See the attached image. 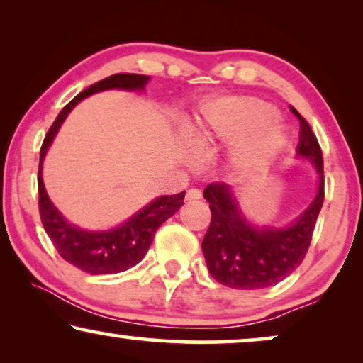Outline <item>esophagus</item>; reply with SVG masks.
Listing matches in <instances>:
<instances>
[{
	"mask_svg": "<svg viewBox=\"0 0 363 363\" xmlns=\"http://www.w3.org/2000/svg\"><path fill=\"white\" fill-rule=\"evenodd\" d=\"M201 198V191L198 190V188H190V190L186 191V201H195V200H200Z\"/></svg>",
	"mask_w": 363,
	"mask_h": 363,
	"instance_id": "obj_1",
	"label": "esophagus"
}]
</instances>
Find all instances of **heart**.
I'll return each instance as SVG.
<instances>
[{
    "mask_svg": "<svg viewBox=\"0 0 363 363\" xmlns=\"http://www.w3.org/2000/svg\"><path fill=\"white\" fill-rule=\"evenodd\" d=\"M274 108L252 97H225L208 102L190 132V145L206 155L220 145L235 143L233 167L251 172L267 165L284 143Z\"/></svg>",
    "mask_w": 363,
    "mask_h": 363,
    "instance_id": "b5f03b06",
    "label": "heart"
}]
</instances>
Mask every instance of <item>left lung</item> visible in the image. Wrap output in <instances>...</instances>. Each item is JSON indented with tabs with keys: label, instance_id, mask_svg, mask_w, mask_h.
Listing matches in <instances>:
<instances>
[{
	"label": "left lung",
	"instance_id": "1",
	"mask_svg": "<svg viewBox=\"0 0 363 363\" xmlns=\"http://www.w3.org/2000/svg\"><path fill=\"white\" fill-rule=\"evenodd\" d=\"M299 118L297 155L315 165L319 190L315 200L299 220L286 228L256 230L238 210L226 183H210L203 191L210 203L211 223L201 250L213 279L233 289H262L286 279L304 261L312 241L317 216L324 203V160L317 137L309 122L291 106Z\"/></svg>",
	"mask_w": 363,
	"mask_h": 363
}]
</instances>
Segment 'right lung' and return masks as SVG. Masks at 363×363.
Instances as JSON below:
<instances>
[{"instance_id":"add662e5","label":"right lung","mask_w":363,"mask_h":363,"mask_svg":"<svg viewBox=\"0 0 363 363\" xmlns=\"http://www.w3.org/2000/svg\"><path fill=\"white\" fill-rule=\"evenodd\" d=\"M148 79L150 77L143 76V74H113V76H108L84 89L59 112L56 121L44 137L41 152H39L38 205L44 230L57 250L59 256L69 264L76 266L77 269L89 272V274H116V272H122L140 262L142 257L147 255L153 236H155L162 223L180 210L185 191L157 198L116 230L101 233L84 231L69 225L49 200L41 177L43 158L46 155L48 148L64 118L67 117V113L79 101L96 92L107 91V89H125V91L143 89Z\"/></svg>"}]
</instances>
